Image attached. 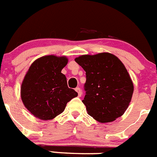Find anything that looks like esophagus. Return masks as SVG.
<instances>
[{"instance_id":"1","label":"esophagus","mask_w":157,"mask_h":157,"mask_svg":"<svg viewBox=\"0 0 157 157\" xmlns=\"http://www.w3.org/2000/svg\"><path fill=\"white\" fill-rule=\"evenodd\" d=\"M75 91H77V94H78V96L79 97H80V96L82 95V91H81V89L80 88V87H77V88L75 89Z\"/></svg>"}]
</instances>
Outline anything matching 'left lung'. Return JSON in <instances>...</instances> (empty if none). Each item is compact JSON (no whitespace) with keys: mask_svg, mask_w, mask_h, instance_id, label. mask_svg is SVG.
<instances>
[{"mask_svg":"<svg viewBox=\"0 0 157 157\" xmlns=\"http://www.w3.org/2000/svg\"><path fill=\"white\" fill-rule=\"evenodd\" d=\"M86 72L83 103L87 113L101 123L121 117L131 102L133 83L128 70L110 53L81 56L75 59Z\"/></svg>","mask_w":157,"mask_h":157,"instance_id":"left-lung-1","label":"left lung"}]
</instances>
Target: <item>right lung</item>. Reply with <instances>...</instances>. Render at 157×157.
<instances>
[{
  "label": "right lung",
  "instance_id": "1",
  "mask_svg": "<svg viewBox=\"0 0 157 157\" xmlns=\"http://www.w3.org/2000/svg\"><path fill=\"white\" fill-rule=\"evenodd\" d=\"M68 63L66 57L47 56L36 59L22 81L21 98L24 105L34 117L52 120L64 111L77 92L69 88L61 73Z\"/></svg>",
  "mask_w": 157,
  "mask_h": 157
}]
</instances>
